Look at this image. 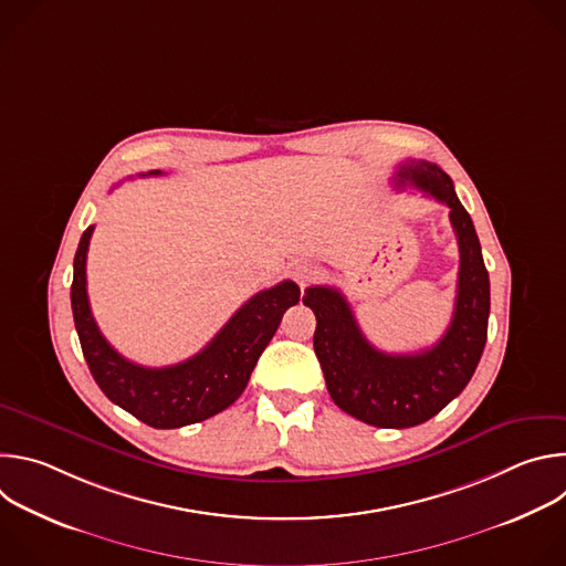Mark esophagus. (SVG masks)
I'll return each mask as SVG.
<instances>
[{
    "mask_svg": "<svg viewBox=\"0 0 566 566\" xmlns=\"http://www.w3.org/2000/svg\"><path fill=\"white\" fill-rule=\"evenodd\" d=\"M315 266L313 264H308V262H295L293 264V269H291V275H293V280L300 284V286H306L313 277H315Z\"/></svg>",
    "mask_w": 566,
    "mask_h": 566,
    "instance_id": "34e87169",
    "label": "esophagus"
}]
</instances>
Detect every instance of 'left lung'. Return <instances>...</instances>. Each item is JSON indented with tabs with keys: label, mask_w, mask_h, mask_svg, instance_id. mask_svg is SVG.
Listing matches in <instances>:
<instances>
[{
	"label": "left lung",
	"mask_w": 566,
	"mask_h": 566,
	"mask_svg": "<svg viewBox=\"0 0 566 566\" xmlns=\"http://www.w3.org/2000/svg\"><path fill=\"white\" fill-rule=\"evenodd\" d=\"M396 186H412L450 208L459 244L454 313L437 345L417 354H385L360 332L347 297L332 286H308L302 302L315 313L313 349L336 406L376 428H412L439 415L472 378L489 336L491 280L472 219L452 179L428 160L410 158Z\"/></svg>",
	"instance_id": "1"
}]
</instances>
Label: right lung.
I'll list each match as a JSON object with an SVG mask.
<instances>
[{"label": "right lung", "instance_id": "right-lung-1", "mask_svg": "<svg viewBox=\"0 0 566 566\" xmlns=\"http://www.w3.org/2000/svg\"><path fill=\"white\" fill-rule=\"evenodd\" d=\"M158 175L164 172L151 170L140 177ZM92 232L94 226L80 237L73 258L71 308L80 347L103 394L138 421L158 430L199 423L232 406L247 389L284 311L300 302V286L284 280L253 295L192 358L170 367H143L120 356L105 340L94 319L87 295Z\"/></svg>", "mask_w": 566, "mask_h": 566}]
</instances>
